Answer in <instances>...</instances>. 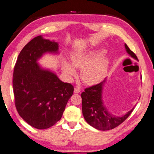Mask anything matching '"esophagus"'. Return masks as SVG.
<instances>
[{"instance_id":"esophagus-1","label":"esophagus","mask_w":154,"mask_h":154,"mask_svg":"<svg viewBox=\"0 0 154 154\" xmlns=\"http://www.w3.org/2000/svg\"><path fill=\"white\" fill-rule=\"evenodd\" d=\"M80 92V89L79 88H77V87H75V88H74V93H79Z\"/></svg>"}]
</instances>
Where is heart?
I'll list each match as a JSON object with an SVG mask.
<instances>
[{"label": "heart", "instance_id": "b5f03b06", "mask_svg": "<svg viewBox=\"0 0 154 154\" xmlns=\"http://www.w3.org/2000/svg\"><path fill=\"white\" fill-rule=\"evenodd\" d=\"M103 49L91 51L85 53H75L71 55V63L66 59H62V68L69 77L75 76L74 69H81L80 78L87 85H94L103 79L108 67L109 60Z\"/></svg>", "mask_w": 154, "mask_h": 154}]
</instances>
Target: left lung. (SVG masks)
<instances>
[{"mask_svg": "<svg viewBox=\"0 0 154 154\" xmlns=\"http://www.w3.org/2000/svg\"><path fill=\"white\" fill-rule=\"evenodd\" d=\"M125 48L132 57L138 60V58L126 44ZM106 81L105 79L99 84L87 88L81 94L82 114L85 120L93 127L101 131H108L122 124L131 115L134 108L122 117L113 116L107 112L102 101V90Z\"/></svg>", "mask_w": 154, "mask_h": 154, "instance_id": "8db88e82", "label": "left lung"}]
</instances>
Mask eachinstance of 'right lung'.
Wrapping results in <instances>:
<instances>
[{"mask_svg": "<svg viewBox=\"0 0 154 154\" xmlns=\"http://www.w3.org/2000/svg\"><path fill=\"white\" fill-rule=\"evenodd\" d=\"M58 43L35 37L21 51L13 71L15 105L19 115L34 128L46 129L61 119L74 87L37 63L43 54L58 52Z\"/></svg>", "mask_w": 154, "mask_h": 154, "instance_id": "right-lung-1", "label": "right lung"}]
</instances>
